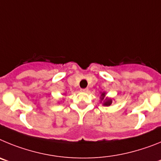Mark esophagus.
Listing matches in <instances>:
<instances>
[{
	"instance_id": "1",
	"label": "esophagus",
	"mask_w": 161,
	"mask_h": 161,
	"mask_svg": "<svg viewBox=\"0 0 161 161\" xmlns=\"http://www.w3.org/2000/svg\"><path fill=\"white\" fill-rule=\"evenodd\" d=\"M80 91H81V92H83V93H87L88 91H89V89H80Z\"/></svg>"
}]
</instances>
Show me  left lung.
Instances as JSON below:
<instances>
[{
	"label": "left lung",
	"instance_id": "obj_1",
	"mask_svg": "<svg viewBox=\"0 0 161 161\" xmlns=\"http://www.w3.org/2000/svg\"><path fill=\"white\" fill-rule=\"evenodd\" d=\"M106 97V93H102L101 94V102H103V106H109L112 104V99L111 98L105 97Z\"/></svg>",
	"mask_w": 161,
	"mask_h": 161
}]
</instances>
